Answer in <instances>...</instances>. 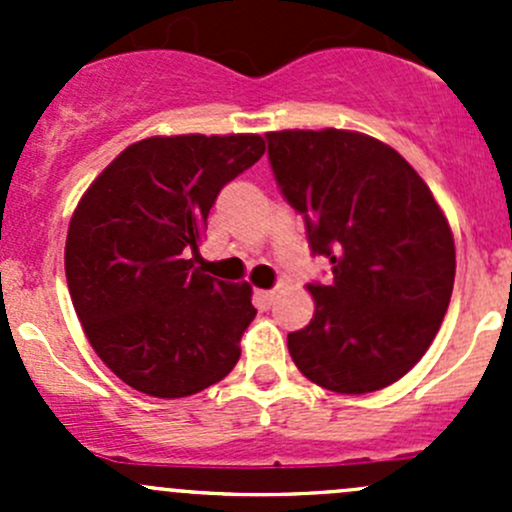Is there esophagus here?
Wrapping results in <instances>:
<instances>
[{
  "instance_id": "34e87169",
  "label": "esophagus",
  "mask_w": 512,
  "mask_h": 512,
  "mask_svg": "<svg viewBox=\"0 0 512 512\" xmlns=\"http://www.w3.org/2000/svg\"><path fill=\"white\" fill-rule=\"evenodd\" d=\"M255 297L257 302H260V307H270V304L275 302V289H257Z\"/></svg>"
}]
</instances>
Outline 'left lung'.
<instances>
[{"mask_svg":"<svg viewBox=\"0 0 512 512\" xmlns=\"http://www.w3.org/2000/svg\"><path fill=\"white\" fill-rule=\"evenodd\" d=\"M272 173L332 282L307 285L314 317L287 334L297 369L337 394L399 381L426 354L456 277L446 215L399 153L356 131L267 133Z\"/></svg>","mask_w":512,"mask_h":512,"instance_id":"left-lung-1","label":"left lung"}]
</instances>
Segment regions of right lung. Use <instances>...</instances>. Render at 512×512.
I'll return each instance as SVG.
<instances>
[{
    "label": "right lung",
    "instance_id": "1",
    "mask_svg": "<svg viewBox=\"0 0 512 512\" xmlns=\"http://www.w3.org/2000/svg\"><path fill=\"white\" fill-rule=\"evenodd\" d=\"M262 153L255 133L143 138L76 205L64 252L71 302L94 352L131 389L183 399L240 359L252 287L195 262L218 193Z\"/></svg>",
    "mask_w": 512,
    "mask_h": 512
}]
</instances>
